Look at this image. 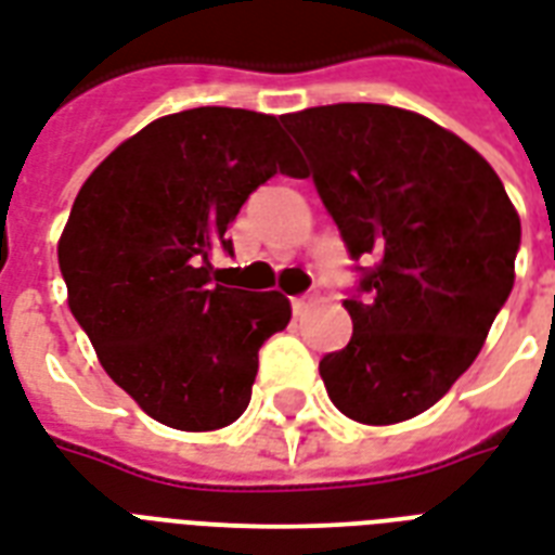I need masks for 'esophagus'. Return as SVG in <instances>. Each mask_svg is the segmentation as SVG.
Here are the masks:
<instances>
[{
	"instance_id": "34e87169",
	"label": "esophagus",
	"mask_w": 555,
	"mask_h": 555,
	"mask_svg": "<svg viewBox=\"0 0 555 555\" xmlns=\"http://www.w3.org/2000/svg\"><path fill=\"white\" fill-rule=\"evenodd\" d=\"M310 307H312L310 295H298V298H293V312H295V315H304V312L310 310Z\"/></svg>"
}]
</instances>
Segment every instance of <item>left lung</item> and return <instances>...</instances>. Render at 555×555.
Returning <instances> with one entry per match:
<instances>
[{
    "label": "left lung",
    "instance_id": "1",
    "mask_svg": "<svg viewBox=\"0 0 555 555\" xmlns=\"http://www.w3.org/2000/svg\"><path fill=\"white\" fill-rule=\"evenodd\" d=\"M310 160L360 283L351 341L322 357L336 410L360 424L415 418L477 360L515 283L520 219L486 157L389 104L281 116Z\"/></svg>",
    "mask_w": 555,
    "mask_h": 555
}]
</instances>
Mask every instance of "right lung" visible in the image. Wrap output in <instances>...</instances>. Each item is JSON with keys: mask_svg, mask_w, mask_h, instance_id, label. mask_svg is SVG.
<instances>
[{"mask_svg": "<svg viewBox=\"0 0 555 555\" xmlns=\"http://www.w3.org/2000/svg\"><path fill=\"white\" fill-rule=\"evenodd\" d=\"M298 175L281 119L193 107L154 119L95 166L57 243L69 310L102 369L145 415L219 430L251 401L262 341L289 324L281 293L224 286L216 248L248 195Z\"/></svg>", "mask_w": 555, "mask_h": 555, "instance_id": "1", "label": "right lung"}]
</instances>
